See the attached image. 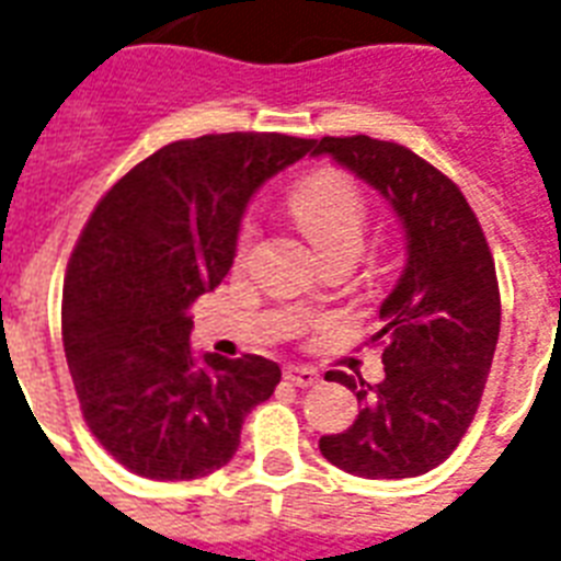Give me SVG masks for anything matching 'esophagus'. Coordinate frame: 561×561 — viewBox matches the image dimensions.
Masks as SVG:
<instances>
[{
  "label": "esophagus",
  "instance_id": "34e87169",
  "mask_svg": "<svg viewBox=\"0 0 561 561\" xmlns=\"http://www.w3.org/2000/svg\"><path fill=\"white\" fill-rule=\"evenodd\" d=\"M284 377L289 380L293 386H316L319 383V371L312 366H286Z\"/></svg>",
  "mask_w": 561,
  "mask_h": 561
}]
</instances>
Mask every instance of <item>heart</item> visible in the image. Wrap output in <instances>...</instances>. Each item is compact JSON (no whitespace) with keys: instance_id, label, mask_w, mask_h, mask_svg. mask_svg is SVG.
<instances>
[{"instance_id":"heart-1","label":"heart","mask_w":561,"mask_h":561,"mask_svg":"<svg viewBox=\"0 0 561 561\" xmlns=\"http://www.w3.org/2000/svg\"><path fill=\"white\" fill-rule=\"evenodd\" d=\"M293 216L301 231L310 237L316 249L330 257L336 251H359L366 233L368 204L366 195L348 175L340 172H321L295 186L289 195ZM257 225L254 219H242L237 233V251L245 254L254 242Z\"/></svg>"}]
</instances>
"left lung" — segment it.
<instances>
[{
    "instance_id": "8db88e82",
    "label": "left lung",
    "mask_w": 561,
    "mask_h": 561,
    "mask_svg": "<svg viewBox=\"0 0 561 561\" xmlns=\"http://www.w3.org/2000/svg\"><path fill=\"white\" fill-rule=\"evenodd\" d=\"M312 154L375 186L407 231V266L380 304L383 383L328 371L363 407L345 433L319 438L321 457L366 480L442 466L474 421L501 333V289L485 233L459 186L398 142L321 137Z\"/></svg>"
}]
</instances>
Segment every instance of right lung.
Returning <instances> with one entry per match:
<instances>
[{"label": "right lung", "instance_id": "right-lung-1", "mask_svg": "<svg viewBox=\"0 0 561 561\" xmlns=\"http://www.w3.org/2000/svg\"><path fill=\"white\" fill-rule=\"evenodd\" d=\"M316 140L204 134L116 181L90 213L64 280V351L99 445L149 480H198L228 466L242 421L280 366L190 348L193 307L221 284L257 186Z\"/></svg>", "mask_w": 561, "mask_h": 561}]
</instances>
